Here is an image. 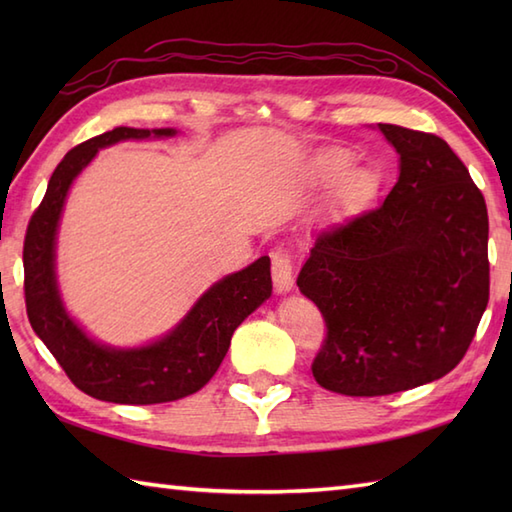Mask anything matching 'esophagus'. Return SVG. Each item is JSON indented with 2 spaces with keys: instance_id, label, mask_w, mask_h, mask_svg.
<instances>
[{
  "instance_id": "34e87169",
  "label": "esophagus",
  "mask_w": 512,
  "mask_h": 512,
  "mask_svg": "<svg viewBox=\"0 0 512 512\" xmlns=\"http://www.w3.org/2000/svg\"><path fill=\"white\" fill-rule=\"evenodd\" d=\"M273 281L279 295H286L295 288V277H292V253L290 248H277L273 253Z\"/></svg>"
}]
</instances>
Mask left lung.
I'll return each instance as SVG.
<instances>
[{"label": "left lung", "instance_id": "left-lung-1", "mask_svg": "<svg viewBox=\"0 0 512 512\" xmlns=\"http://www.w3.org/2000/svg\"><path fill=\"white\" fill-rule=\"evenodd\" d=\"M378 129L398 154L394 189L323 228L297 277L328 325L312 374L345 396L449 374L488 303V213L469 169L438 136Z\"/></svg>", "mask_w": 512, "mask_h": 512}]
</instances>
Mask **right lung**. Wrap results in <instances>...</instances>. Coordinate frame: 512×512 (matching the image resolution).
Wrapping results in <instances>:
<instances>
[{"label":"right lung","mask_w":512,"mask_h":512,"mask_svg":"<svg viewBox=\"0 0 512 512\" xmlns=\"http://www.w3.org/2000/svg\"><path fill=\"white\" fill-rule=\"evenodd\" d=\"M176 134L173 127H116L85 140L59 162L39 209L30 217L24 242L28 321L72 383L96 400L158 405L195 394L224 361L239 323L273 292L270 259L264 255L215 281L176 328L138 347H116L92 339L65 308L57 281V233L72 182L99 149L123 140L171 138Z\"/></svg>","instance_id":"1"}]
</instances>
